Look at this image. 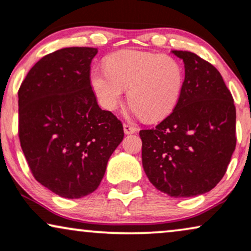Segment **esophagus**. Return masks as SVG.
Instances as JSON below:
<instances>
[{
  "label": "esophagus",
  "mask_w": 251,
  "mask_h": 251,
  "mask_svg": "<svg viewBox=\"0 0 251 251\" xmlns=\"http://www.w3.org/2000/svg\"><path fill=\"white\" fill-rule=\"evenodd\" d=\"M123 129H125V133H126V135L135 133L136 131H137V129H136L135 126H130V125H128V123H125V125H123Z\"/></svg>",
  "instance_id": "obj_1"
}]
</instances>
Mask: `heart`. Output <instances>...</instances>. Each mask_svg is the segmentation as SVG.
Masks as SVG:
<instances>
[{
	"label": "heart",
	"mask_w": 251,
	"mask_h": 251,
	"mask_svg": "<svg viewBox=\"0 0 251 251\" xmlns=\"http://www.w3.org/2000/svg\"><path fill=\"white\" fill-rule=\"evenodd\" d=\"M184 76L183 64L171 55L123 50L106 58L105 69L91 70L90 84L103 108L115 109L128 89L133 112L157 121L177 105Z\"/></svg>",
	"instance_id": "heart-1"
}]
</instances>
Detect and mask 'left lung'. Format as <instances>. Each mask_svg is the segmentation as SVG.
<instances>
[{
  "label": "left lung",
  "mask_w": 251,
  "mask_h": 251,
  "mask_svg": "<svg viewBox=\"0 0 251 251\" xmlns=\"http://www.w3.org/2000/svg\"><path fill=\"white\" fill-rule=\"evenodd\" d=\"M184 62L180 100L155 128L139 131L145 174L171 197H194L224 177L236 145L232 93L210 62L173 50Z\"/></svg>",
  "instance_id": "obj_1"
}]
</instances>
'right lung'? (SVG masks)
<instances>
[{
  "instance_id": "obj_1",
  "label": "right lung",
  "mask_w": 251,
  "mask_h": 251,
  "mask_svg": "<svg viewBox=\"0 0 251 251\" xmlns=\"http://www.w3.org/2000/svg\"><path fill=\"white\" fill-rule=\"evenodd\" d=\"M97 48L69 47L45 55L18 90V136L32 175L64 198L99 187L122 142V122L98 106L90 84Z\"/></svg>"
}]
</instances>
